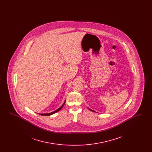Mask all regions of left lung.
<instances>
[{"mask_svg": "<svg viewBox=\"0 0 152 152\" xmlns=\"http://www.w3.org/2000/svg\"><path fill=\"white\" fill-rule=\"evenodd\" d=\"M88 108L89 109V110H90L91 111H92V112H96L95 111H94V110H93L92 109H91L89 108Z\"/></svg>", "mask_w": 152, "mask_h": 152, "instance_id": "1", "label": "left lung"}]
</instances>
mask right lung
<instances>
[{"label": "right lung", "mask_w": 152, "mask_h": 152, "mask_svg": "<svg viewBox=\"0 0 152 152\" xmlns=\"http://www.w3.org/2000/svg\"><path fill=\"white\" fill-rule=\"evenodd\" d=\"M65 101H66V100H65V101L64 102V103L63 104V105H62L60 108H58V109H56V110H55V111H54V112H51V113H38V114H39V115H42V116H51V115H53V114H54V113H56V112H58L63 107V106L64 105V104H65Z\"/></svg>", "instance_id": "add662e5"}]
</instances>
